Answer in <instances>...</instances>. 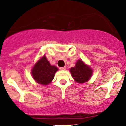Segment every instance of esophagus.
<instances>
[{
  "mask_svg": "<svg viewBox=\"0 0 126 126\" xmlns=\"http://www.w3.org/2000/svg\"><path fill=\"white\" fill-rule=\"evenodd\" d=\"M60 69L61 70H64L66 69V67H65V66H64V67H60Z\"/></svg>",
  "mask_w": 126,
  "mask_h": 126,
  "instance_id": "esophagus-1",
  "label": "esophagus"
}]
</instances>
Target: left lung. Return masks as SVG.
<instances>
[{
	"label": "left lung",
	"instance_id": "left-lung-1",
	"mask_svg": "<svg viewBox=\"0 0 126 126\" xmlns=\"http://www.w3.org/2000/svg\"><path fill=\"white\" fill-rule=\"evenodd\" d=\"M70 71L75 81L78 83H84L88 81L92 74V70L82 60H78L76 66L70 68Z\"/></svg>",
	"mask_w": 126,
	"mask_h": 126
}]
</instances>
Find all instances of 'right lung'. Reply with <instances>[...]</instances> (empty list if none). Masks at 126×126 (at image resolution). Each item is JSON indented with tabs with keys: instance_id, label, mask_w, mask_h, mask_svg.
Returning <instances> with one entry per match:
<instances>
[{
	"instance_id": "obj_1",
	"label": "right lung",
	"mask_w": 126,
	"mask_h": 126,
	"mask_svg": "<svg viewBox=\"0 0 126 126\" xmlns=\"http://www.w3.org/2000/svg\"><path fill=\"white\" fill-rule=\"evenodd\" d=\"M58 70L56 66L50 65L46 57L43 56L32 68V75L37 83L47 85L53 79Z\"/></svg>"
}]
</instances>
